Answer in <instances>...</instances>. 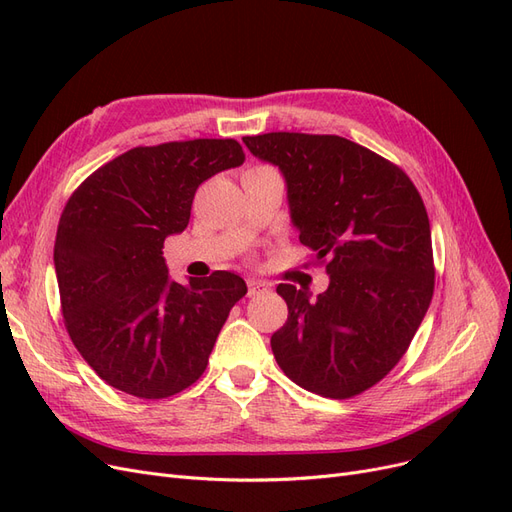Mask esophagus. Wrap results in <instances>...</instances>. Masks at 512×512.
Instances as JSON below:
<instances>
[{"mask_svg":"<svg viewBox=\"0 0 512 512\" xmlns=\"http://www.w3.org/2000/svg\"><path fill=\"white\" fill-rule=\"evenodd\" d=\"M267 290H269V286L265 282L247 280V294H250V297H258V294H265Z\"/></svg>","mask_w":512,"mask_h":512,"instance_id":"esophagus-1","label":"esophagus"}]
</instances>
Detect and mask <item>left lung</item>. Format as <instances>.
Here are the masks:
<instances>
[{"mask_svg": "<svg viewBox=\"0 0 512 512\" xmlns=\"http://www.w3.org/2000/svg\"><path fill=\"white\" fill-rule=\"evenodd\" d=\"M245 147L282 170L299 241L327 265L329 288L277 286L288 320L271 350L301 389L348 399L406 354L433 297L431 228L410 177L335 134L269 132Z\"/></svg>", "mask_w": 512, "mask_h": 512, "instance_id": "1", "label": "left lung"}]
</instances>
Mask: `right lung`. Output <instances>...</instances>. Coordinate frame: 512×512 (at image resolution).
Segmentation results:
<instances>
[{"label": "right lung", "mask_w": 512, "mask_h": 512, "mask_svg": "<svg viewBox=\"0 0 512 512\" xmlns=\"http://www.w3.org/2000/svg\"><path fill=\"white\" fill-rule=\"evenodd\" d=\"M243 160L232 138L134 147L66 203L53 254L61 314L76 350L113 389L164 399L207 369L247 286L230 271L173 282L162 247L188 226L198 185Z\"/></svg>", "instance_id": "1"}]
</instances>
